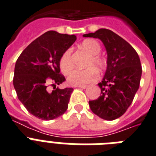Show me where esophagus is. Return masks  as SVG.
I'll use <instances>...</instances> for the list:
<instances>
[{"label": "esophagus", "mask_w": 156, "mask_h": 156, "mask_svg": "<svg viewBox=\"0 0 156 156\" xmlns=\"http://www.w3.org/2000/svg\"><path fill=\"white\" fill-rule=\"evenodd\" d=\"M76 87H79V88H81V89H86L88 86H87V85H79V86H75Z\"/></svg>", "instance_id": "esophagus-1"}]
</instances>
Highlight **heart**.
<instances>
[{
    "instance_id": "obj_1",
    "label": "heart",
    "mask_w": 156,
    "mask_h": 156,
    "mask_svg": "<svg viewBox=\"0 0 156 156\" xmlns=\"http://www.w3.org/2000/svg\"><path fill=\"white\" fill-rule=\"evenodd\" d=\"M81 47L90 54V58L87 61V66H90L85 69H75L72 71L68 76L67 81L69 84L72 86H79V85L87 84L89 82L95 81L98 77V73L97 71L102 70L106 68L107 61L103 57L99 55L101 51V45L96 40L94 39H87L82 41ZM60 69L61 71L64 74H68L70 72L74 63L72 60L71 50H66L60 58ZM93 66L96 67L95 68Z\"/></svg>"
}]
</instances>
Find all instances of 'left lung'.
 <instances>
[{
	"mask_svg": "<svg viewBox=\"0 0 156 156\" xmlns=\"http://www.w3.org/2000/svg\"><path fill=\"white\" fill-rule=\"evenodd\" d=\"M83 37L100 39L107 53V70L98 84L102 94L96 100L89 101L90 107L102 119H116L128 109L140 87V57L127 41L107 29H100Z\"/></svg>",
	"mask_w": 156,
	"mask_h": 156,
	"instance_id": "8db88e82",
	"label": "left lung"
}]
</instances>
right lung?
Wrapping results in <instances>:
<instances>
[{"label":"right lung","mask_w":156,"mask_h":156,"mask_svg":"<svg viewBox=\"0 0 156 156\" xmlns=\"http://www.w3.org/2000/svg\"><path fill=\"white\" fill-rule=\"evenodd\" d=\"M76 36L48 31L35 39L17 58L13 87L17 98L30 114L42 120H52L65 113L73 88L59 89L66 78L60 74V58ZM49 84L54 91L48 90Z\"/></svg>","instance_id":"right-lung-1"}]
</instances>
